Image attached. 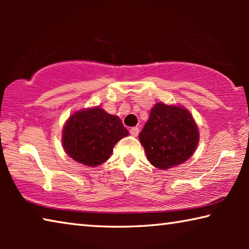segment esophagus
Masks as SVG:
<instances>
[{
	"label": "esophagus",
	"mask_w": 249,
	"mask_h": 249,
	"mask_svg": "<svg viewBox=\"0 0 249 249\" xmlns=\"http://www.w3.org/2000/svg\"><path fill=\"white\" fill-rule=\"evenodd\" d=\"M129 133H130V135H132V136L136 137V136H138V133H140V128H138V127H132V128L129 129Z\"/></svg>",
	"instance_id": "1"
}]
</instances>
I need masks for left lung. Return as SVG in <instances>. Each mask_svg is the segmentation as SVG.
<instances>
[{"label": "left lung", "instance_id": "8db88e82", "mask_svg": "<svg viewBox=\"0 0 249 249\" xmlns=\"http://www.w3.org/2000/svg\"><path fill=\"white\" fill-rule=\"evenodd\" d=\"M146 157L154 167L167 170L191 157L200 141V132L189 109L182 105L156 103L140 134Z\"/></svg>", "mask_w": 249, "mask_h": 249}]
</instances>
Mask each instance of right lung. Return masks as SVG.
<instances>
[{"instance_id": "add662e5", "label": "right lung", "mask_w": 249, "mask_h": 249, "mask_svg": "<svg viewBox=\"0 0 249 249\" xmlns=\"http://www.w3.org/2000/svg\"><path fill=\"white\" fill-rule=\"evenodd\" d=\"M125 136L128 130L120 117L95 107L81 108L69 116L62 128L61 142L74 161L98 167L111 157L116 142Z\"/></svg>"}]
</instances>
